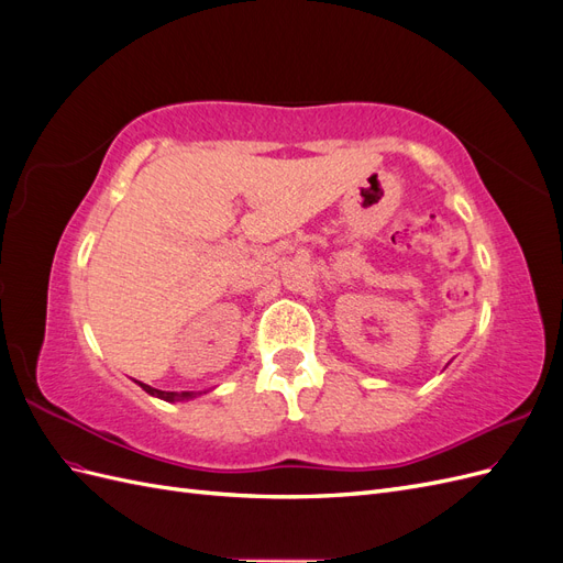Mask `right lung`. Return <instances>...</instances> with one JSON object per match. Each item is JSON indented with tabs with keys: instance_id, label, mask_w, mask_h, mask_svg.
Returning a JSON list of instances; mask_svg holds the SVG:
<instances>
[{
	"instance_id": "1",
	"label": "right lung",
	"mask_w": 563,
	"mask_h": 563,
	"mask_svg": "<svg viewBox=\"0 0 563 563\" xmlns=\"http://www.w3.org/2000/svg\"><path fill=\"white\" fill-rule=\"evenodd\" d=\"M139 383L150 397H157V399H164V401H168V404H176V401H187V399H195L197 397V391H164V389H155V387H150V385H145V383H141V380H135ZM201 395V391H199Z\"/></svg>"
}]
</instances>
